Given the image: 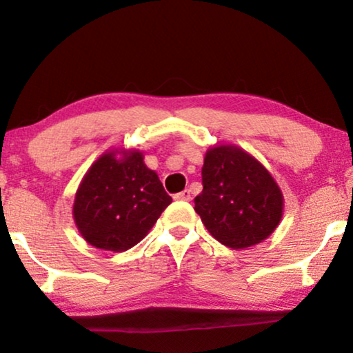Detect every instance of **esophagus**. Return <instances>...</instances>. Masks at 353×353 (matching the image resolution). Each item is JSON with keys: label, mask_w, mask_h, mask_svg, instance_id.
Instances as JSON below:
<instances>
[{"label": "esophagus", "mask_w": 353, "mask_h": 353, "mask_svg": "<svg viewBox=\"0 0 353 353\" xmlns=\"http://www.w3.org/2000/svg\"><path fill=\"white\" fill-rule=\"evenodd\" d=\"M174 200H190V190H182V192H179V194H176L174 195Z\"/></svg>", "instance_id": "esophagus-1"}]
</instances>
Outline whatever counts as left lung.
Returning <instances> with one entry per match:
<instances>
[{
    "instance_id": "1",
    "label": "left lung",
    "mask_w": 353,
    "mask_h": 353,
    "mask_svg": "<svg viewBox=\"0 0 353 353\" xmlns=\"http://www.w3.org/2000/svg\"><path fill=\"white\" fill-rule=\"evenodd\" d=\"M201 184L195 211L223 245L253 247L279 225L283 192L268 169L236 145H214L206 152Z\"/></svg>"
}]
</instances>
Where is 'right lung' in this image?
Wrapping results in <instances>:
<instances>
[{"label": "right lung", "instance_id": "add662e5", "mask_svg": "<svg viewBox=\"0 0 353 353\" xmlns=\"http://www.w3.org/2000/svg\"><path fill=\"white\" fill-rule=\"evenodd\" d=\"M171 201L139 150H112L101 154L83 176L72 214L90 245L124 252L147 236Z\"/></svg>", "mask_w": 353, "mask_h": 353}]
</instances>
